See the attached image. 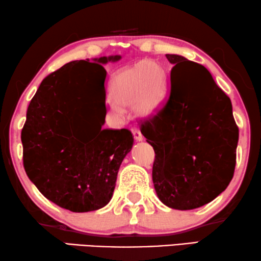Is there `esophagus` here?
I'll list each match as a JSON object with an SVG mask.
<instances>
[{
  "label": "esophagus",
  "instance_id": "esophagus-1",
  "mask_svg": "<svg viewBox=\"0 0 261 261\" xmlns=\"http://www.w3.org/2000/svg\"><path fill=\"white\" fill-rule=\"evenodd\" d=\"M132 133H133L134 139L136 141H142L143 140V135L141 134V132L138 129V128H135V127L132 128Z\"/></svg>",
  "mask_w": 261,
  "mask_h": 261
}]
</instances>
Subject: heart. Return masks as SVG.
<instances>
[{
  "instance_id": "1",
  "label": "heart",
  "mask_w": 261,
  "mask_h": 261,
  "mask_svg": "<svg viewBox=\"0 0 261 261\" xmlns=\"http://www.w3.org/2000/svg\"><path fill=\"white\" fill-rule=\"evenodd\" d=\"M163 87V68L153 60H143L115 74L110 87L111 109L119 114L123 106L133 105L138 114H151L161 100Z\"/></svg>"
}]
</instances>
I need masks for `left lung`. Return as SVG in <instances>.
<instances>
[{
  "instance_id": "1",
  "label": "left lung",
  "mask_w": 261,
  "mask_h": 261,
  "mask_svg": "<svg viewBox=\"0 0 261 261\" xmlns=\"http://www.w3.org/2000/svg\"><path fill=\"white\" fill-rule=\"evenodd\" d=\"M166 59L173 65L169 96L141 133L156 153L152 181L160 200L190 211L213 201L231 181L239 130L231 100L206 68L180 55Z\"/></svg>"
}]
</instances>
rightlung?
<instances>
[{
  "label": "right lung",
  "instance_id": "1",
  "mask_svg": "<svg viewBox=\"0 0 261 261\" xmlns=\"http://www.w3.org/2000/svg\"><path fill=\"white\" fill-rule=\"evenodd\" d=\"M120 59L67 63L44 79L28 108L20 136L25 172L45 198L70 212L97 211L110 202L119 168L133 147L126 128L101 129L105 117L99 123L80 117L87 100L81 69L93 66L106 77L100 63Z\"/></svg>",
  "mask_w": 261,
  "mask_h": 261
}]
</instances>
